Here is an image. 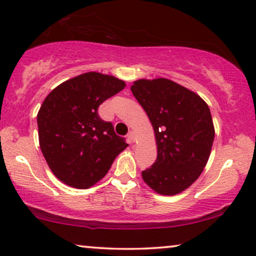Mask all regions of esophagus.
I'll use <instances>...</instances> for the list:
<instances>
[{
	"instance_id": "34e87169",
	"label": "esophagus",
	"mask_w": 256,
	"mask_h": 256,
	"mask_svg": "<svg viewBox=\"0 0 256 256\" xmlns=\"http://www.w3.org/2000/svg\"><path fill=\"white\" fill-rule=\"evenodd\" d=\"M135 138H136V133H135L134 130L129 132V133H128V138H129V141H130L132 144L135 142Z\"/></svg>"
}]
</instances>
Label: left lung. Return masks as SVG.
Returning <instances> with one entry per match:
<instances>
[{
  "label": "left lung",
  "mask_w": 256,
  "mask_h": 256,
  "mask_svg": "<svg viewBox=\"0 0 256 256\" xmlns=\"http://www.w3.org/2000/svg\"><path fill=\"white\" fill-rule=\"evenodd\" d=\"M132 92L154 129L158 156L142 179L156 194L174 196L197 180L209 160L215 127L200 94L167 78L138 80Z\"/></svg>",
  "instance_id": "left-lung-1"
}]
</instances>
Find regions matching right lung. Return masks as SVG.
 <instances>
[{"label": "right lung", "instance_id": "1", "mask_svg": "<svg viewBox=\"0 0 256 256\" xmlns=\"http://www.w3.org/2000/svg\"><path fill=\"white\" fill-rule=\"evenodd\" d=\"M126 88L114 76L86 72L59 84L38 112L39 144L47 165L59 180L89 188L112 167L128 144L98 116L104 100Z\"/></svg>", "mask_w": 256, "mask_h": 256}]
</instances>
